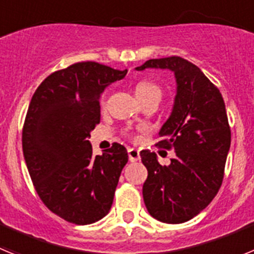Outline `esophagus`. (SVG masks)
Returning <instances> with one entry per match:
<instances>
[{"label":"esophagus","mask_w":254,"mask_h":254,"mask_svg":"<svg viewBox=\"0 0 254 254\" xmlns=\"http://www.w3.org/2000/svg\"><path fill=\"white\" fill-rule=\"evenodd\" d=\"M127 152H128V159H129V161H132V163H134V161H138V160H140V151H138L137 149H133V147H129V149L127 150Z\"/></svg>","instance_id":"obj_1"}]
</instances>
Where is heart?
Segmentation results:
<instances>
[{"label": "heart", "mask_w": 254, "mask_h": 254, "mask_svg": "<svg viewBox=\"0 0 254 254\" xmlns=\"http://www.w3.org/2000/svg\"><path fill=\"white\" fill-rule=\"evenodd\" d=\"M134 93H136V96H137L140 102H145V100L152 99V98H154V99H158L159 102H160L161 95H163V90H161V87L151 81L138 82V84L134 86ZM104 100H105V98L103 96L102 100H100L102 105L104 104ZM127 134H128V136H132L131 133H127ZM133 138L134 140H138L140 137H138V136H134L133 134Z\"/></svg>", "instance_id": "obj_1"}]
</instances>
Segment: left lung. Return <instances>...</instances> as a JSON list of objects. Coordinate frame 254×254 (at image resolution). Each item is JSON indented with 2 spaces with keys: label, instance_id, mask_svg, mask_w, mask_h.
<instances>
[{
  "label": "left lung",
  "instance_id": "left-lung-1",
  "mask_svg": "<svg viewBox=\"0 0 254 254\" xmlns=\"http://www.w3.org/2000/svg\"><path fill=\"white\" fill-rule=\"evenodd\" d=\"M145 68H169L177 78V95L169 120L159 132L156 146L174 150L170 165L141 151L147 169L142 196L152 217L181 224L198 215L219 192L232 132L220 90L196 64L182 57L149 60Z\"/></svg>",
  "mask_w": 254,
  "mask_h": 254
}]
</instances>
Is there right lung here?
Returning <instances> with one entry per match:
<instances>
[{
    "label": "right lung",
    "mask_w": 254,
    "mask_h": 254,
    "mask_svg": "<svg viewBox=\"0 0 254 254\" xmlns=\"http://www.w3.org/2000/svg\"><path fill=\"white\" fill-rule=\"evenodd\" d=\"M126 73L77 62L44 78L29 104L22 151L31 182L44 205L68 223L93 224L112 207L128 154L114 142L93 156L89 138L100 122V95Z\"/></svg>",
    "instance_id": "1"
}]
</instances>
